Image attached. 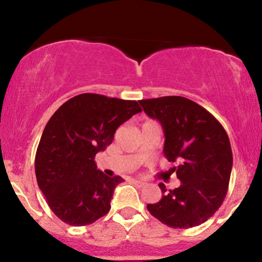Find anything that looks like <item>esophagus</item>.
I'll list each match as a JSON object with an SVG mask.
<instances>
[{"label": "esophagus", "instance_id": "esophagus-1", "mask_svg": "<svg viewBox=\"0 0 262 262\" xmlns=\"http://www.w3.org/2000/svg\"><path fill=\"white\" fill-rule=\"evenodd\" d=\"M130 182L132 183H134V185H137V186H140V187H141V186H144V185H145V183H144L143 181H140V180H130Z\"/></svg>", "mask_w": 262, "mask_h": 262}]
</instances>
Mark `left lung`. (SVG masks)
Listing matches in <instances>:
<instances>
[{"label":"left lung","instance_id":"obj_1","mask_svg":"<svg viewBox=\"0 0 262 262\" xmlns=\"http://www.w3.org/2000/svg\"><path fill=\"white\" fill-rule=\"evenodd\" d=\"M144 112L160 122L165 134L164 155L181 186L167 189L146 208L161 223L187 229L204 223L223 203L229 186L233 152L223 125L196 102L181 96L141 100Z\"/></svg>","mask_w":262,"mask_h":262}]
</instances>
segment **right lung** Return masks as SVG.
<instances>
[{
    "instance_id": "right-lung-1",
    "label": "right lung",
    "mask_w": 262,
    "mask_h": 262,
    "mask_svg": "<svg viewBox=\"0 0 262 262\" xmlns=\"http://www.w3.org/2000/svg\"><path fill=\"white\" fill-rule=\"evenodd\" d=\"M139 112L137 101L81 93L53 114L39 141L35 176L60 221L82 227L107 214L114 188L124 180L97 170L95 156L112 143L119 125Z\"/></svg>"
}]
</instances>
